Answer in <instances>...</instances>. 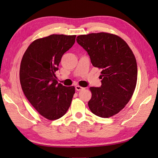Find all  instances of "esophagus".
Here are the masks:
<instances>
[{"label": "esophagus", "mask_w": 158, "mask_h": 158, "mask_svg": "<svg viewBox=\"0 0 158 158\" xmlns=\"http://www.w3.org/2000/svg\"><path fill=\"white\" fill-rule=\"evenodd\" d=\"M75 88L77 91H80V90H82V89H84V88L82 87V86H80V85H76Z\"/></svg>", "instance_id": "1"}]
</instances>
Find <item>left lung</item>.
Here are the masks:
<instances>
[{"mask_svg":"<svg viewBox=\"0 0 158 158\" xmlns=\"http://www.w3.org/2000/svg\"><path fill=\"white\" fill-rule=\"evenodd\" d=\"M76 41L88 52L94 67L102 70L101 87L89 88L90 111L102 118L112 117L125 107L135 92L138 74L135 55L125 41L113 33L81 35Z\"/></svg>","mask_w":158,"mask_h":158,"instance_id":"8db88e82","label":"left lung"}]
</instances>
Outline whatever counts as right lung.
I'll return each instance as SVG.
<instances>
[{
    "instance_id": "right-lung-1",
    "label": "right lung",
    "mask_w": 158,
    "mask_h": 158,
    "mask_svg": "<svg viewBox=\"0 0 158 158\" xmlns=\"http://www.w3.org/2000/svg\"><path fill=\"white\" fill-rule=\"evenodd\" d=\"M76 37L52 34L39 38L29 45L22 59L20 81L23 92L36 111L51 121L66 113L75 93L74 86L58 84L55 73Z\"/></svg>"
}]
</instances>
